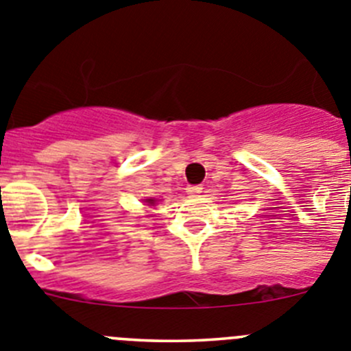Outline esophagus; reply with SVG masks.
I'll list each match as a JSON object with an SVG mask.
<instances>
[{"instance_id":"esophagus-1","label":"esophagus","mask_w":351,"mask_h":351,"mask_svg":"<svg viewBox=\"0 0 351 351\" xmlns=\"http://www.w3.org/2000/svg\"><path fill=\"white\" fill-rule=\"evenodd\" d=\"M202 186H188V188H186V193H188L189 196H196L202 193Z\"/></svg>"}]
</instances>
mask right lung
<instances>
[{"label": "right lung", "instance_id": "1", "mask_svg": "<svg viewBox=\"0 0 351 351\" xmlns=\"http://www.w3.org/2000/svg\"><path fill=\"white\" fill-rule=\"evenodd\" d=\"M155 202H156L155 198H148V199H145V203H148V205H155Z\"/></svg>", "mask_w": 351, "mask_h": 351}]
</instances>
